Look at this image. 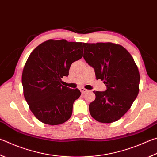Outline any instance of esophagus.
Returning <instances> with one entry per match:
<instances>
[{"label": "esophagus", "mask_w": 157, "mask_h": 157, "mask_svg": "<svg viewBox=\"0 0 157 157\" xmlns=\"http://www.w3.org/2000/svg\"><path fill=\"white\" fill-rule=\"evenodd\" d=\"M79 90H80L81 93H82V94L86 93L87 92V91H88V90H87V89H86V88H83V87H81L80 88H79Z\"/></svg>", "instance_id": "esophagus-1"}]
</instances>
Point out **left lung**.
Instances as JSON below:
<instances>
[{
  "instance_id": "obj_1",
  "label": "left lung",
  "mask_w": 157,
  "mask_h": 157,
  "mask_svg": "<svg viewBox=\"0 0 157 157\" xmlns=\"http://www.w3.org/2000/svg\"><path fill=\"white\" fill-rule=\"evenodd\" d=\"M84 58L95 70L97 79L104 81L105 91H95L89 104L90 115L99 122L112 123L130 109L138 95L140 75L130 53L111 42L83 43Z\"/></svg>"
}]
</instances>
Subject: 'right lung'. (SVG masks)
<instances>
[{
  "label": "right lung",
  "instance_id": "add662e5",
  "mask_svg": "<svg viewBox=\"0 0 157 157\" xmlns=\"http://www.w3.org/2000/svg\"><path fill=\"white\" fill-rule=\"evenodd\" d=\"M82 56L83 43L63 39L49 40L30 54L22 71L23 93L31 112L42 123L59 125L71 117L81 93L62 86V78Z\"/></svg>",
  "mask_w": 157,
  "mask_h": 157
}]
</instances>
